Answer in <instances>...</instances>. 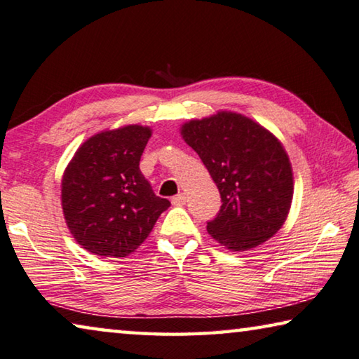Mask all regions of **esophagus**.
<instances>
[{
    "mask_svg": "<svg viewBox=\"0 0 359 359\" xmlns=\"http://www.w3.org/2000/svg\"><path fill=\"white\" fill-rule=\"evenodd\" d=\"M185 201H187L185 193H179V195H175V196L172 198V203H174V204H184Z\"/></svg>",
    "mask_w": 359,
    "mask_h": 359,
    "instance_id": "34e87169",
    "label": "esophagus"
}]
</instances>
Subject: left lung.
I'll return each mask as SVG.
<instances>
[{
	"mask_svg": "<svg viewBox=\"0 0 359 359\" xmlns=\"http://www.w3.org/2000/svg\"><path fill=\"white\" fill-rule=\"evenodd\" d=\"M182 137L198 153L220 191L209 235L231 251H248L281 229L294 182L281 142L252 119L231 111L193 119Z\"/></svg>",
	"mask_w": 359,
	"mask_h": 359,
	"instance_id": "left-lung-1",
	"label": "left lung"
}]
</instances>
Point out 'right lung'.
Listing matches in <instances>:
<instances>
[{"instance_id":"obj_1","label":"right lung","mask_w":359,"mask_h":359,"mask_svg":"<svg viewBox=\"0 0 359 359\" xmlns=\"http://www.w3.org/2000/svg\"><path fill=\"white\" fill-rule=\"evenodd\" d=\"M151 135L139 124L104 130L79 147L62 179V209L78 244L126 257L150 235L170 203L151 190L139 163Z\"/></svg>"}]
</instances>
